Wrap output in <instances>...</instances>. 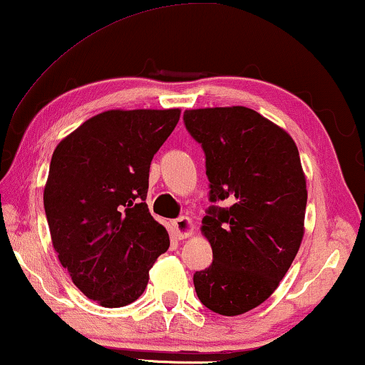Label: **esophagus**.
<instances>
[{
  "label": "esophagus",
  "instance_id": "obj_1",
  "mask_svg": "<svg viewBox=\"0 0 365 365\" xmlns=\"http://www.w3.org/2000/svg\"><path fill=\"white\" fill-rule=\"evenodd\" d=\"M173 229L178 239H187L194 234V222L187 216H182L173 222Z\"/></svg>",
  "mask_w": 365,
  "mask_h": 365
}]
</instances>
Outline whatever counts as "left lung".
Segmentation results:
<instances>
[{
    "label": "left lung",
    "instance_id": "8db88e82",
    "mask_svg": "<svg viewBox=\"0 0 365 365\" xmlns=\"http://www.w3.org/2000/svg\"><path fill=\"white\" fill-rule=\"evenodd\" d=\"M184 123L206 154L211 201H231L202 219L212 264L194 287L212 312L239 316L271 297L301 247L306 174L291 134L254 109H186Z\"/></svg>",
    "mask_w": 365,
    "mask_h": 365
}]
</instances>
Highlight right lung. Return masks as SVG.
I'll return each mask as SVG.
<instances>
[{
  "mask_svg": "<svg viewBox=\"0 0 365 365\" xmlns=\"http://www.w3.org/2000/svg\"><path fill=\"white\" fill-rule=\"evenodd\" d=\"M181 109H109L54 149L44 211L59 262L84 296L103 307L136 301L149 269L169 247L146 201L153 156Z\"/></svg>",
  "mask_w": 365,
  "mask_h": 365,
  "instance_id": "obj_1",
  "label": "right lung"
}]
</instances>
